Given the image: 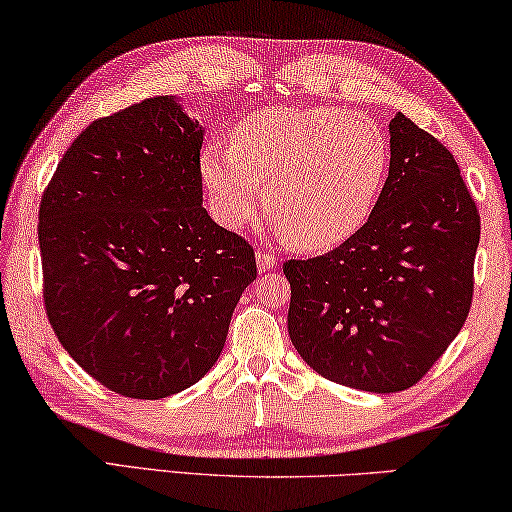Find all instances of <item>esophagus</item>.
<instances>
[{"mask_svg": "<svg viewBox=\"0 0 512 512\" xmlns=\"http://www.w3.org/2000/svg\"><path fill=\"white\" fill-rule=\"evenodd\" d=\"M256 263H258V272H268V270L275 268L277 256L272 254V251L258 249V251H256Z\"/></svg>", "mask_w": 512, "mask_h": 512, "instance_id": "esophagus-1", "label": "esophagus"}]
</instances>
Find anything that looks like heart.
Masks as SVG:
<instances>
[{
  "instance_id": "heart-1",
  "label": "heart",
  "mask_w": 512,
  "mask_h": 512,
  "mask_svg": "<svg viewBox=\"0 0 512 512\" xmlns=\"http://www.w3.org/2000/svg\"><path fill=\"white\" fill-rule=\"evenodd\" d=\"M391 149L382 125L340 107H277L237 123L230 146L200 153L212 212L242 228L265 209L298 249H331L366 226L387 184Z\"/></svg>"
}]
</instances>
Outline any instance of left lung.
Returning <instances> with one entry per match:
<instances>
[{"label": "left lung", "mask_w": 512, "mask_h": 512, "mask_svg": "<svg viewBox=\"0 0 512 512\" xmlns=\"http://www.w3.org/2000/svg\"><path fill=\"white\" fill-rule=\"evenodd\" d=\"M366 226L324 256L291 258L289 335L326 380L391 394L429 373L473 300L480 214L452 153L410 118Z\"/></svg>", "instance_id": "obj_1"}]
</instances>
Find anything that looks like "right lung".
Instances as JSON below:
<instances>
[{
	"mask_svg": "<svg viewBox=\"0 0 512 512\" xmlns=\"http://www.w3.org/2000/svg\"><path fill=\"white\" fill-rule=\"evenodd\" d=\"M202 125L170 95L97 118L39 205L44 305L69 356L116 394H179L221 356L254 247L202 207Z\"/></svg>",
	"mask_w": 512,
	"mask_h": 512,
	"instance_id": "obj_1",
	"label": "right lung"
}]
</instances>
